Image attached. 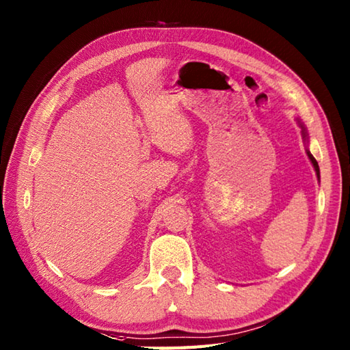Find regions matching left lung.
Masks as SVG:
<instances>
[{
  "label": "left lung",
  "instance_id": "1",
  "mask_svg": "<svg viewBox=\"0 0 350 350\" xmlns=\"http://www.w3.org/2000/svg\"><path fill=\"white\" fill-rule=\"evenodd\" d=\"M299 122V120H298ZM299 126L302 128V137H304V139H308L307 138V131H306V126H304L301 122H299ZM307 154H308V158H310V161H311V163H313V167H314V170H316V174H317V177H321V171H319V163H317V161L314 159V156L310 153V150H307Z\"/></svg>",
  "mask_w": 350,
  "mask_h": 350
}]
</instances>
